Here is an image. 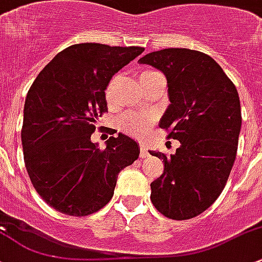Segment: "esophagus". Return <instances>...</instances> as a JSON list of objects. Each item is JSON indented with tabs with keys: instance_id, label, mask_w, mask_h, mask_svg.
<instances>
[{
	"instance_id": "1",
	"label": "esophagus",
	"mask_w": 262,
	"mask_h": 262,
	"mask_svg": "<svg viewBox=\"0 0 262 262\" xmlns=\"http://www.w3.org/2000/svg\"><path fill=\"white\" fill-rule=\"evenodd\" d=\"M139 147H140V157H142V158H144V157L148 154L147 147H145V144H144V143H143V142H140Z\"/></svg>"
}]
</instances>
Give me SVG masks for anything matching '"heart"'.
I'll use <instances>...</instances> for the list:
<instances>
[{
	"mask_svg": "<svg viewBox=\"0 0 262 262\" xmlns=\"http://www.w3.org/2000/svg\"><path fill=\"white\" fill-rule=\"evenodd\" d=\"M158 73V71H153V70H145L143 71L142 74L139 75V80L140 82H144L145 79L149 78L150 75L153 74ZM118 82V78L114 76L108 82L105 89V99L106 103L110 104L113 100H114V95H115V86H117ZM119 125L120 129L124 132V133L129 134V136H142L143 133L149 129V126L152 125V120L147 117H143V115H138V114H125L124 117L120 118L119 120Z\"/></svg>",
	"mask_w": 262,
	"mask_h": 262,
	"instance_id": "heart-1",
	"label": "heart"
}]
</instances>
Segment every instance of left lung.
Here are the masks:
<instances>
[{
  "label": "left lung",
  "instance_id": "8db88e82",
  "mask_svg": "<svg viewBox=\"0 0 262 262\" xmlns=\"http://www.w3.org/2000/svg\"><path fill=\"white\" fill-rule=\"evenodd\" d=\"M166 75L170 104L159 126L180 140L174 154L149 150L164 172L150 183L154 207L168 219H193L224 191L237 153L241 105L233 82L208 55L164 49L138 60Z\"/></svg>",
  "mask_w": 262,
  "mask_h": 262
}]
</instances>
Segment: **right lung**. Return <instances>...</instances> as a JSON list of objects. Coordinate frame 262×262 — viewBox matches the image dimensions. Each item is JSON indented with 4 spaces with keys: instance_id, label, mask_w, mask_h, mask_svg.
Masks as SVG:
<instances>
[{
    "instance_id": "add662e5",
    "label": "right lung",
    "mask_w": 262,
    "mask_h": 262,
    "mask_svg": "<svg viewBox=\"0 0 262 262\" xmlns=\"http://www.w3.org/2000/svg\"><path fill=\"white\" fill-rule=\"evenodd\" d=\"M143 51L76 43L59 52L30 88L21 130L25 166L56 211L78 217L99 211L112 200L120 170L138 159V144L128 136L110 137L101 150L92 134L108 110L110 79Z\"/></svg>"
}]
</instances>
